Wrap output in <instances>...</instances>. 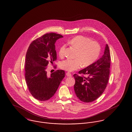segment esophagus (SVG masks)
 <instances>
[{
	"instance_id": "esophagus-1",
	"label": "esophagus",
	"mask_w": 132,
	"mask_h": 132,
	"mask_svg": "<svg viewBox=\"0 0 132 132\" xmlns=\"http://www.w3.org/2000/svg\"><path fill=\"white\" fill-rule=\"evenodd\" d=\"M66 75L68 77H70L72 76L70 72H67L66 73Z\"/></svg>"
}]
</instances>
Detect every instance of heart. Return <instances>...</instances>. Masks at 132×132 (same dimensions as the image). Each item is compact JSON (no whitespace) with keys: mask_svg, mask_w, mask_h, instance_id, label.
I'll return each instance as SVG.
<instances>
[{"mask_svg":"<svg viewBox=\"0 0 132 132\" xmlns=\"http://www.w3.org/2000/svg\"><path fill=\"white\" fill-rule=\"evenodd\" d=\"M69 44L73 48L77 50L75 59H68L63 61L61 63V68L69 72L77 70L82 65L88 67L93 64L98 58L100 52V46L97 42L91 41L90 38L78 36L73 38ZM66 45L61 46L59 50L58 53L60 57H63Z\"/></svg>","mask_w":132,"mask_h":132,"instance_id":"1","label":"heart"}]
</instances>
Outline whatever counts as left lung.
<instances>
[{"instance_id":"obj_1","label":"left lung","mask_w":132,"mask_h":132,"mask_svg":"<svg viewBox=\"0 0 132 132\" xmlns=\"http://www.w3.org/2000/svg\"><path fill=\"white\" fill-rule=\"evenodd\" d=\"M110 54L108 44L102 57L95 63L79 72L87 77L74 74V90L77 97L83 102L94 101L99 97L104 90L109 79Z\"/></svg>"}]
</instances>
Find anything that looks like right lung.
<instances>
[{
  "mask_svg": "<svg viewBox=\"0 0 132 132\" xmlns=\"http://www.w3.org/2000/svg\"><path fill=\"white\" fill-rule=\"evenodd\" d=\"M63 37L60 34L47 33L33 41L27 51L26 81L30 94L39 101H44L52 97L65 77L63 70H57L49 77L46 71L49 63L56 60L55 43Z\"/></svg>",
  "mask_w": 132,
  "mask_h": 132,
  "instance_id": "add662e5",
  "label": "right lung"
}]
</instances>
